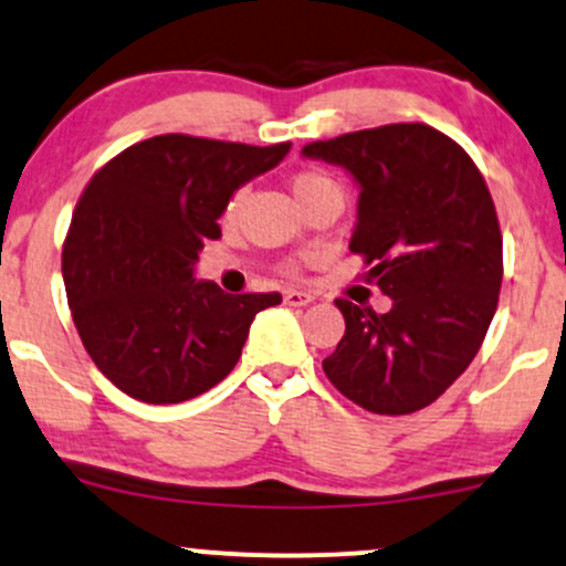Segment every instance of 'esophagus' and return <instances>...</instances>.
<instances>
[{
	"mask_svg": "<svg viewBox=\"0 0 566 566\" xmlns=\"http://www.w3.org/2000/svg\"><path fill=\"white\" fill-rule=\"evenodd\" d=\"M285 304H291V307H307V304L315 302V296L310 294V291H285Z\"/></svg>",
	"mask_w": 566,
	"mask_h": 566,
	"instance_id": "obj_1",
	"label": "esophagus"
}]
</instances>
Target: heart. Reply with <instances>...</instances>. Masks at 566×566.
I'll return each instance as SVG.
<instances>
[{
  "instance_id": "1",
  "label": "heart",
  "mask_w": 566,
  "mask_h": 566,
  "mask_svg": "<svg viewBox=\"0 0 566 566\" xmlns=\"http://www.w3.org/2000/svg\"><path fill=\"white\" fill-rule=\"evenodd\" d=\"M291 190H294L298 206L315 201L317 196H325V192H342V188H338L334 179L323 175V171H298V175H294V179H291ZM243 201H245V190L232 192L228 209H224V217L235 219Z\"/></svg>"
}]
</instances>
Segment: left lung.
<instances>
[{"label": "left lung", "mask_w": 566, "mask_h": 566, "mask_svg": "<svg viewBox=\"0 0 566 566\" xmlns=\"http://www.w3.org/2000/svg\"><path fill=\"white\" fill-rule=\"evenodd\" d=\"M302 156L355 179L349 251L391 298L384 315L336 298L347 328L325 376L370 413H416L469 368L493 323L503 241L488 185L467 150L427 124L349 132Z\"/></svg>", "instance_id": "left-lung-1"}]
</instances>
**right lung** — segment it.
<instances>
[{
    "mask_svg": "<svg viewBox=\"0 0 566 566\" xmlns=\"http://www.w3.org/2000/svg\"><path fill=\"white\" fill-rule=\"evenodd\" d=\"M291 143L158 135L92 177L63 245V281L84 349L108 381L148 405L192 400L235 368L256 312L281 294H224L198 281L206 241L245 182Z\"/></svg>",
    "mask_w": 566,
    "mask_h": 566,
    "instance_id": "right-lung-1",
    "label": "right lung"
}]
</instances>
